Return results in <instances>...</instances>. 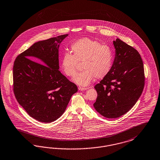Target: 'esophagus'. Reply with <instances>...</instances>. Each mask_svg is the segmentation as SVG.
<instances>
[{
    "instance_id": "esophagus-1",
    "label": "esophagus",
    "mask_w": 160,
    "mask_h": 160,
    "mask_svg": "<svg viewBox=\"0 0 160 160\" xmlns=\"http://www.w3.org/2000/svg\"><path fill=\"white\" fill-rule=\"evenodd\" d=\"M89 89L88 88H82V87H78V90H81V91H83V90H86Z\"/></svg>"
}]
</instances>
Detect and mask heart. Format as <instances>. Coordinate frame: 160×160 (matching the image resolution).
Segmentation results:
<instances>
[{
	"label": "heart",
	"instance_id": "heart-1",
	"mask_svg": "<svg viewBox=\"0 0 160 160\" xmlns=\"http://www.w3.org/2000/svg\"><path fill=\"white\" fill-rule=\"evenodd\" d=\"M72 53H63L61 67L64 74L74 76L77 72V62L82 61L83 70L72 78V81L81 86H87L96 77H105L111 70L114 59L112 49L107 45L88 38H79L71 46Z\"/></svg>",
	"mask_w": 160,
	"mask_h": 160
}]
</instances>
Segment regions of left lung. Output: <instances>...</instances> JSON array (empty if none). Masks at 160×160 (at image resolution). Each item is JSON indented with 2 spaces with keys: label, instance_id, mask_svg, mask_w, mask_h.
Returning a JSON list of instances; mask_svg holds the SVG:
<instances>
[{
  "label": "left lung",
  "instance_id": "1",
  "mask_svg": "<svg viewBox=\"0 0 160 160\" xmlns=\"http://www.w3.org/2000/svg\"><path fill=\"white\" fill-rule=\"evenodd\" d=\"M113 44L114 62L108 74L95 86L98 97L93 104L97 112L108 118L128 112L140 98L145 84L143 64L139 52L119 38Z\"/></svg>",
  "mask_w": 160,
  "mask_h": 160
}]
</instances>
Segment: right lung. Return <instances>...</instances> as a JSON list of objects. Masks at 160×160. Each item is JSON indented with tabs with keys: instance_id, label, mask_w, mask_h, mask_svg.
I'll return each mask as SVG.
<instances>
[{
	"instance_id": "add662e5",
	"label": "right lung",
	"mask_w": 160,
	"mask_h": 160,
	"mask_svg": "<svg viewBox=\"0 0 160 160\" xmlns=\"http://www.w3.org/2000/svg\"><path fill=\"white\" fill-rule=\"evenodd\" d=\"M68 36L38 42L14 61V95L27 114L39 122H51L59 118L78 90L59 70V44Z\"/></svg>"
}]
</instances>
